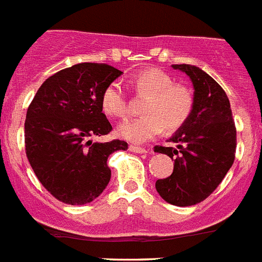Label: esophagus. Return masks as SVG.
<instances>
[{
    "label": "esophagus",
    "instance_id": "1",
    "mask_svg": "<svg viewBox=\"0 0 262 262\" xmlns=\"http://www.w3.org/2000/svg\"><path fill=\"white\" fill-rule=\"evenodd\" d=\"M129 151H133V152H136V154H146L147 150L144 148V147H139V146H134V144H131L129 146Z\"/></svg>",
    "mask_w": 262,
    "mask_h": 262
}]
</instances>
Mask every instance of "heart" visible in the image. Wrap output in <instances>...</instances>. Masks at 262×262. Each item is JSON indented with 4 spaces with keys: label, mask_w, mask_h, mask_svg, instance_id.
<instances>
[{
    "label": "heart",
    "mask_w": 262,
    "mask_h": 262,
    "mask_svg": "<svg viewBox=\"0 0 262 262\" xmlns=\"http://www.w3.org/2000/svg\"><path fill=\"white\" fill-rule=\"evenodd\" d=\"M138 96H147L142 105L143 116L123 122L119 136L133 143H144L166 129L172 133L182 127L193 108V95L183 84L174 83L168 73L158 68H146L129 79ZM101 108L111 118H124L128 103L120 84L111 83L101 95Z\"/></svg>",
    "instance_id": "1"
}]
</instances>
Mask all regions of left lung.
<instances>
[{
	"label": "left lung",
	"mask_w": 262,
	"mask_h": 262,
	"mask_svg": "<svg viewBox=\"0 0 262 262\" xmlns=\"http://www.w3.org/2000/svg\"><path fill=\"white\" fill-rule=\"evenodd\" d=\"M194 87L189 119L167 140L172 146H155V152L174 161L170 177L155 183L159 195L175 206H191L206 200L232 167L237 131L229 99L222 87L198 67L174 64Z\"/></svg>",
	"instance_id": "1"
}]
</instances>
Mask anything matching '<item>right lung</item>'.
Segmentation results:
<instances>
[{
  "mask_svg": "<svg viewBox=\"0 0 262 262\" xmlns=\"http://www.w3.org/2000/svg\"><path fill=\"white\" fill-rule=\"evenodd\" d=\"M122 73L97 62L61 69L41 84L28 107V161L41 185L64 204H90L100 195L111 179L108 157L128 148L124 140L91 139L111 133L101 95Z\"/></svg>",
  "mask_w": 262,
  "mask_h": 262,
  "instance_id": "obj_1",
  "label": "right lung"
}]
</instances>
